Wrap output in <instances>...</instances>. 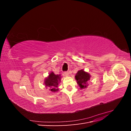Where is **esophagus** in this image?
<instances>
[{
    "label": "esophagus",
    "mask_w": 131,
    "mask_h": 131,
    "mask_svg": "<svg viewBox=\"0 0 131 131\" xmlns=\"http://www.w3.org/2000/svg\"><path fill=\"white\" fill-rule=\"evenodd\" d=\"M64 74L65 76L68 77V75H69V73H68V72H64Z\"/></svg>",
    "instance_id": "1"
}]
</instances>
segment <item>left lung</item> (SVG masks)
<instances>
[{"label":"left lung","mask_w":131,"mask_h":131,"mask_svg":"<svg viewBox=\"0 0 131 131\" xmlns=\"http://www.w3.org/2000/svg\"><path fill=\"white\" fill-rule=\"evenodd\" d=\"M75 79L81 89H85L88 86V81L90 80V75L89 73L85 72L84 70H79L75 75Z\"/></svg>","instance_id":"left-lung-1"}]
</instances>
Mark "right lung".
<instances>
[{"mask_svg":"<svg viewBox=\"0 0 131 131\" xmlns=\"http://www.w3.org/2000/svg\"><path fill=\"white\" fill-rule=\"evenodd\" d=\"M61 81L60 75H55L53 72H51L49 77L47 78L45 80V85L46 87L50 88V90L52 92L57 91L58 85L59 82Z\"/></svg>","mask_w":131,"mask_h":131,"instance_id":"add662e5","label":"right lung"}]
</instances>
